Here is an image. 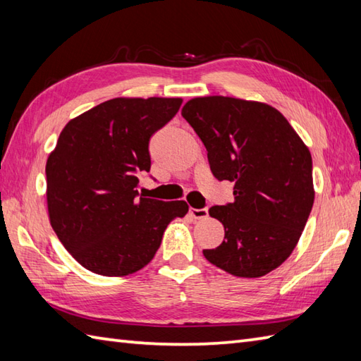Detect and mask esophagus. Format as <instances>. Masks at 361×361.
Segmentation results:
<instances>
[{"mask_svg": "<svg viewBox=\"0 0 361 361\" xmlns=\"http://www.w3.org/2000/svg\"><path fill=\"white\" fill-rule=\"evenodd\" d=\"M189 214H190V216H192L194 219H198V220H200V219H206V217H208V208H202V209H195V208H190L189 209Z\"/></svg>", "mask_w": 361, "mask_h": 361, "instance_id": "34e87169", "label": "esophagus"}]
</instances>
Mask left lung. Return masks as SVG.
<instances>
[{"label": "left lung", "mask_w": 361, "mask_h": 361, "mask_svg": "<svg viewBox=\"0 0 361 361\" xmlns=\"http://www.w3.org/2000/svg\"><path fill=\"white\" fill-rule=\"evenodd\" d=\"M181 116L204 144L212 175L234 181V202L212 206L225 240L203 250L211 264L239 278L278 268L301 237L313 198L312 155L273 106L235 97H195Z\"/></svg>", "instance_id": "left-lung-1"}]
</instances>
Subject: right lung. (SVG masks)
I'll use <instances>...</instances> for the list:
<instances>
[{
    "label": "right lung",
    "mask_w": 361,
    "mask_h": 361,
    "mask_svg": "<svg viewBox=\"0 0 361 361\" xmlns=\"http://www.w3.org/2000/svg\"><path fill=\"white\" fill-rule=\"evenodd\" d=\"M180 97H116L68 122L46 163L51 226L87 270L127 276L147 265L186 202L137 194L150 171L149 141L181 106Z\"/></svg>",
    "instance_id": "right-lung-1"
}]
</instances>
